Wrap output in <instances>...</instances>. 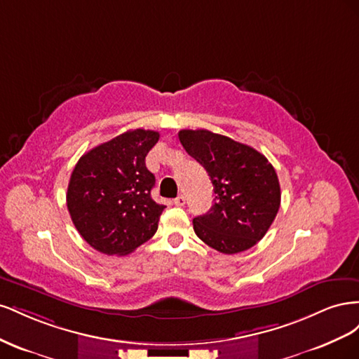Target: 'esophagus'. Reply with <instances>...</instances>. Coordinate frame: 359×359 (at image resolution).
Segmentation results:
<instances>
[{"instance_id":"34e87169","label":"esophagus","mask_w":359,"mask_h":359,"mask_svg":"<svg viewBox=\"0 0 359 359\" xmlns=\"http://www.w3.org/2000/svg\"><path fill=\"white\" fill-rule=\"evenodd\" d=\"M173 203H175L177 206H184V205H186V198H184L182 194H180V196L173 199Z\"/></svg>"}]
</instances>
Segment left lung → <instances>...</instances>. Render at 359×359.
Wrapping results in <instances>:
<instances>
[{"label":"left lung","instance_id":"1","mask_svg":"<svg viewBox=\"0 0 359 359\" xmlns=\"http://www.w3.org/2000/svg\"><path fill=\"white\" fill-rule=\"evenodd\" d=\"M187 154L208 172L214 187L211 210L193 219L201 240L224 255L262 240L280 208V184L268 158L255 148L210 130H181Z\"/></svg>","mask_w":359,"mask_h":359}]
</instances>
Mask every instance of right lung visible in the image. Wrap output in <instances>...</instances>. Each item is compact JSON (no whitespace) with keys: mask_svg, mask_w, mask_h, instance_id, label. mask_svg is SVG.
<instances>
[{"mask_svg":"<svg viewBox=\"0 0 359 359\" xmlns=\"http://www.w3.org/2000/svg\"><path fill=\"white\" fill-rule=\"evenodd\" d=\"M158 137L153 130H128L76 163L67 208L76 229L97 252L126 256L157 232L165 205L151 198L156 178L145 157Z\"/></svg>","mask_w":359,"mask_h":359,"instance_id":"add662e5","label":"right lung"}]
</instances>
